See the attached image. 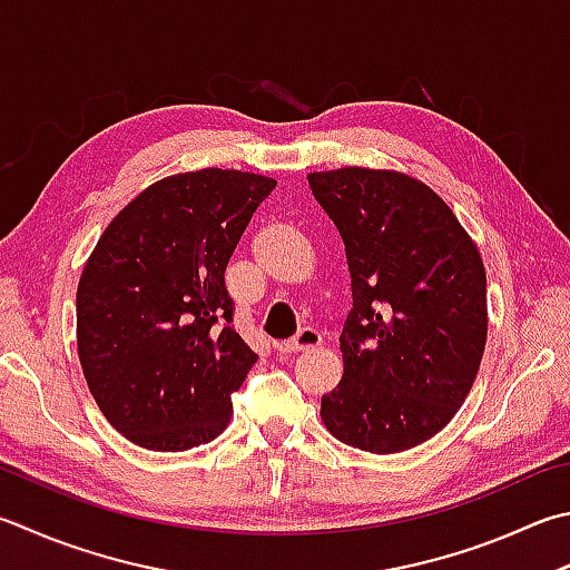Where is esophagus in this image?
Segmentation results:
<instances>
[{
	"instance_id": "34e87169",
	"label": "esophagus",
	"mask_w": 570,
	"mask_h": 570,
	"mask_svg": "<svg viewBox=\"0 0 570 570\" xmlns=\"http://www.w3.org/2000/svg\"><path fill=\"white\" fill-rule=\"evenodd\" d=\"M322 342L320 332L313 330V327H303L297 332V335L293 340H285V342H277L275 350L283 352V354H295V352H303V350H309V347H317Z\"/></svg>"
}]
</instances>
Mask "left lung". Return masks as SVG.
Returning <instances> with one entry per match:
<instances>
[{
  "label": "left lung",
  "instance_id": "left-lung-1",
  "mask_svg": "<svg viewBox=\"0 0 570 570\" xmlns=\"http://www.w3.org/2000/svg\"><path fill=\"white\" fill-rule=\"evenodd\" d=\"M307 180L352 277L345 374L322 396V422L362 452H404L442 432L476 380L484 263L452 208L410 176L340 168Z\"/></svg>",
  "mask_w": 570,
  "mask_h": 570
}]
</instances>
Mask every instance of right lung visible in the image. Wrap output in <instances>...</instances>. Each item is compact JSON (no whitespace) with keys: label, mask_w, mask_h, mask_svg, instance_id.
Returning <instances> with one entry per match:
<instances>
[{"label":"right lung","mask_w":570,"mask_h":570,"mask_svg":"<svg viewBox=\"0 0 570 570\" xmlns=\"http://www.w3.org/2000/svg\"><path fill=\"white\" fill-rule=\"evenodd\" d=\"M273 178L203 168L158 180L109 223L77 289L83 377L151 452L216 439L257 354L233 327L225 267Z\"/></svg>","instance_id":"1"}]
</instances>
